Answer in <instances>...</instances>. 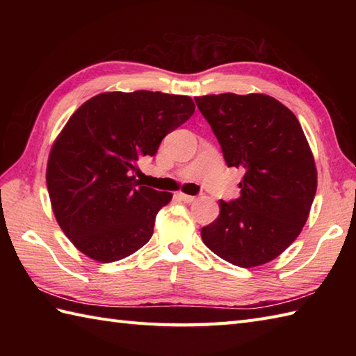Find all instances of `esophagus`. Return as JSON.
I'll return each instance as SVG.
<instances>
[{
	"label": "esophagus",
	"mask_w": 356,
	"mask_h": 356,
	"mask_svg": "<svg viewBox=\"0 0 356 356\" xmlns=\"http://www.w3.org/2000/svg\"><path fill=\"white\" fill-rule=\"evenodd\" d=\"M177 195H179V199H180V200H182V202H185V203H191V202H194V200H195V197H194V195H190V194H184V193H179Z\"/></svg>",
	"instance_id": "34e87169"
}]
</instances>
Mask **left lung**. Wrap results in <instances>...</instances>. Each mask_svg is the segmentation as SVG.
Returning a JSON list of instances; mask_svg holds the SVG:
<instances>
[{"mask_svg":"<svg viewBox=\"0 0 356 356\" xmlns=\"http://www.w3.org/2000/svg\"><path fill=\"white\" fill-rule=\"evenodd\" d=\"M213 128L228 166L245 171L240 197L220 200V214L202 240L220 259L255 268L284 252L309 217L316 166L298 119L275 97L207 95L194 97Z\"/></svg>","mask_w":356,"mask_h":356,"instance_id":"1","label":"left lung"}]
</instances>
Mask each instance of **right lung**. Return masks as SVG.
<instances>
[{
	"label": "right lung",
	"mask_w": 356,
	"mask_h": 356,
	"mask_svg": "<svg viewBox=\"0 0 356 356\" xmlns=\"http://www.w3.org/2000/svg\"><path fill=\"white\" fill-rule=\"evenodd\" d=\"M194 110L190 96L138 90L96 95L73 113L53 142L45 179L58 225L88 259L122 260L153 236L172 194L142 186L134 172Z\"/></svg>",
	"instance_id": "right-lung-1"
}]
</instances>
